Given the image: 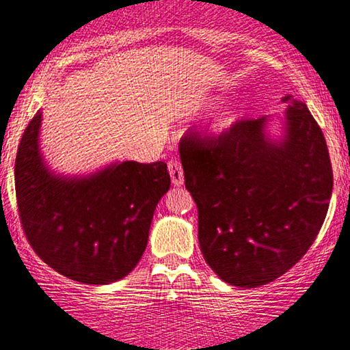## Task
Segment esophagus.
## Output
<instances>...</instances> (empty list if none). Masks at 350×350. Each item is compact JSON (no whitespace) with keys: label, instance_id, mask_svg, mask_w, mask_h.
I'll use <instances>...</instances> for the list:
<instances>
[{"label":"esophagus","instance_id":"1","mask_svg":"<svg viewBox=\"0 0 350 350\" xmlns=\"http://www.w3.org/2000/svg\"><path fill=\"white\" fill-rule=\"evenodd\" d=\"M167 170H170L172 185H176V187L183 185L184 171H183V166H180V163L178 160H171L170 163H167Z\"/></svg>","mask_w":350,"mask_h":350}]
</instances>
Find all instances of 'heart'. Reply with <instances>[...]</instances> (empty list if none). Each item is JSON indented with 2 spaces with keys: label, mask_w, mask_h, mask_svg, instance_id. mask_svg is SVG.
Segmentation results:
<instances>
[{
  "label": "heart",
  "mask_w": 350,
  "mask_h": 350,
  "mask_svg": "<svg viewBox=\"0 0 350 350\" xmlns=\"http://www.w3.org/2000/svg\"><path fill=\"white\" fill-rule=\"evenodd\" d=\"M240 116H241L240 109H232V110L224 111V113L216 116V120L213 121V131L214 133L227 131V129L234 126L237 121L240 120Z\"/></svg>",
  "instance_id": "1"
}]
</instances>
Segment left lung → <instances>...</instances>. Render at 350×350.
<instances>
[{
	"label": "left lung",
	"instance_id": "8db88e82",
	"mask_svg": "<svg viewBox=\"0 0 350 350\" xmlns=\"http://www.w3.org/2000/svg\"><path fill=\"white\" fill-rule=\"evenodd\" d=\"M283 136L270 116L240 120L206 137L190 131L179 152L198 208V241L216 275L258 288L288 272L319 235L333 192L323 133L304 102L285 96Z\"/></svg>",
	"mask_w": 350,
	"mask_h": 350
}]
</instances>
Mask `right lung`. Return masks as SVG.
Segmentation results:
<instances>
[{
  "instance_id": "1",
  "label": "right lung",
  "mask_w": 350,
  "mask_h": 350,
  "mask_svg": "<svg viewBox=\"0 0 350 350\" xmlns=\"http://www.w3.org/2000/svg\"><path fill=\"white\" fill-rule=\"evenodd\" d=\"M41 111L21 139L14 178L22 229L49 267L107 285L136 267L153 213L170 190L166 163H111L90 176L54 174L40 150Z\"/></svg>"
}]
</instances>
